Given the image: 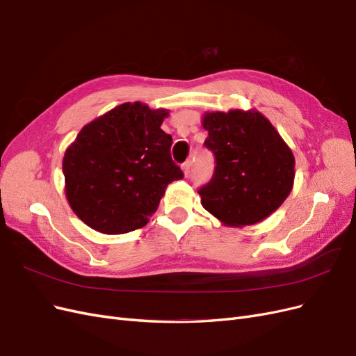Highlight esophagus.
<instances>
[{
  "instance_id": "34e87169",
  "label": "esophagus",
  "mask_w": 356,
  "mask_h": 356,
  "mask_svg": "<svg viewBox=\"0 0 356 356\" xmlns=\"http://www.w3.org/2000/svg\"><path fill=\"white\" fill-rule=\"evenodd\" d=\"M191 168H192V161H186V163H183V165H181V170H183V173H185V176H189V173H191Z\"/></svg>"
}]
</instances>
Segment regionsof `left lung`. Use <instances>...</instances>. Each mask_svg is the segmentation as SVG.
Here are the masks:
<instances>
[{"label": "left lung", "instance_id": "1", "mask_svg": "<svg viewBox=\"0 0 356 356\" xmlns=\"http://www.w3.org/2000/svg\"><path fill=\"white\" fill-rule=\"evenodd\" d=\"M202 127L216 156L213 179L198 191L202 207L229 227L270 217L295 180V156L279 131L257 110L205 113Z\"/></svg>", "mask_w": 356, "mask_h": 356}]
</instances>
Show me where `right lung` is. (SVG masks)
<instances>
[{"mask_svg":"<svg viewBox=\"0 0 356 356\" xmlns=\"http://www.w3.org/2000/svg\"><path fill=\"white\" fill-rule=\"evenodd\" d=\"M168 111L124 102L79 131L65 149V198L86 226L104 234L143 227L168 183L183 177L161 129Z\"/></svg>","mask_w":356,"mask_h":356,"instance_id":"1","label":"right lung"}]
</instances>
